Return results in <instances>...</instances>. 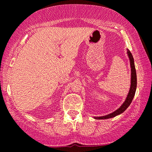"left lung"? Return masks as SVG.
<instances>
[{"mask_svg":"<svg viewBox=\"0 0 152 152\" xmlns=\"http://www.w3.org/2000/svg\"><path fill=\"white\" fill-rule=\"evenodd\" d=\"M127 53H128V56L129 58V60H130V65L131 68V87L130 90H129V92L127 97L125 100V102L123 103V104L117 110H116L114 112L110 113V114L105 115V116L102 117H94L95 119L96 120H105V119L112 118L117 115H120L121 113L124 112L126 110L127 108L130 106L131 103L132 102V100L134 97L135 91H136V87H137V76H136V71H135V64H134V60H133V56L130 52V50H127Z\"/></svg>","mask_w":152,"mask_h":152,"instance_id":"1","label":"left lung"}]
</instances>
